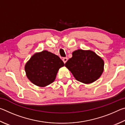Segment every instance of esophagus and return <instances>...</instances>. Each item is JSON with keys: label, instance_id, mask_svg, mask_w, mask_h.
Returning a JSON list of instances; mask_svg holds the SVG:
<instances>
[{"label": "esophagus", "instance_id": "obj_1", "mask_svg": "<svg viewBox=\"0 0 125 125\" xmlns=\"http://www.w3.org/2000/svg\"><path fill=\"white\" fill-rule=\"evenodd\" d=\"M62 60L63 61V62H64V63H66L67 61H68V58L67 57H64L63 58Z\"/></svg>", "mask_w": 125, "mask_h": 125}]
</instances>
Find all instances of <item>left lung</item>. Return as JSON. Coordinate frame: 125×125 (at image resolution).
Segmentation results:
<instances>
[{"mask_svg": "<svg viewBox=\"0 0 125 125\" xmlns=\"http://www.w3.org/2000/svg\"><path fill=\"white\" fill-rule=\"evenodd\" d=\"M103 60L92 51L78 50L65 63L78 81L85 84L93 83L100 77L104 71Z\"/></svg>", "mask_w": 125, "mask_h": 125, "instance_id": "obj_1", "label": "left lung"}]
</instances>
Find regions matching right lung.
Here are the masks:
<instances>
[{
	"instance_id": "right-lung-1",
	"label": "right lung",
	"mask_w": 125,
	"mask_h": 125,
	"mask_svg": "<svg viewBox=\"0 0 125 125\" xmlns=\"http://www.w3.org/2000/svg\"><path fill=\"white\" fill-rule=\"evenodd\" d=\"M64 65L58 56L43 51L32 56L25 65V70L33 84L43 87L53 82L59 69Z\"/></svg>"
}]
</instances>
